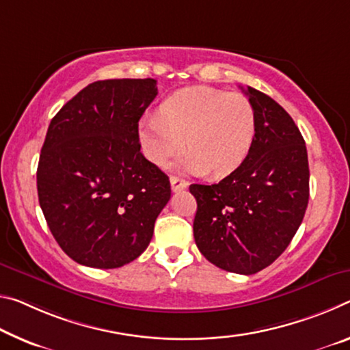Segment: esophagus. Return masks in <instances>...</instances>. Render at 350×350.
I'll use <instances>...</instances> for the list:
<instances>
[{
	"label": "esophagus",
	"mask_w": 350,
	"mask_h": 350,
	"mask_svg": "<svg viewBox=\"0 0 350 350\" xmlns=\"http://www.w3.org/2000/svg\"><path fill=\"white\" fill-rule=\"evenodd\" d=\"M170 182H171V190L173 191H182V190H185V188L188 187V182L187 180H184V179H180V177H171L170 179Z\"/></svg>",
	"instance_id": "34e87169"
}]
</instances>
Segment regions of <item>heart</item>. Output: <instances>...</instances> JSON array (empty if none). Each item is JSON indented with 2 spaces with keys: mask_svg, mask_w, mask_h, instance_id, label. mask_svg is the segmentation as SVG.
<instances>
[{
  "mask_svg": "<svg viewBox=\"0 0 350 350\" xmlns=\"http://www.w3.org/2000/svg\"><path fill=\"white\" fill-rule=\"evenodd\" d=\"M255 131V109L245 95L196 85L166 98L157 115L142 120L138 137L143 154L154 165L168 163L185 143L182 168L223 177L245 162Z\"/></svg>",
  "mask_w": 350,
  "mask_h": 350,
  "instance_id": "b5f03b06",
  "label": "heart"
}]
</instances>
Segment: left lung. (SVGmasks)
Instances as JSON below:
<instances>
[{
	"mask_svg": "<svg viewBox=\"0 0 350 350\" xmlns=\"http://www.w3.org/2000/svg\"><path fill=\"white\" fill-rule=\"evenodd\" d=\"M252 103L257 131L251 152L218 184L190 185L198 210L196 246L210 263L251 275L290 245L310 196L307 148L286 110L265 93L243 90Z\"/></svg>",
	"mask_w": 350,
	"mask_h": 350,
	"instance_id": "8db88e82",
	"label": "left lung"
}]
</instances>
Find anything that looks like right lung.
<instances>
[{"label":"right lung","mask_w":350,"mask_h":350,"mask_svg":"<svg viewBox=\"0 0 350 350\" xmlns=\"http://www.w3.org/2000/svg\"><path fill=\"white\" fill-rule=\"evenodd\" d=\"M157 81H96L49 123L38 202L62 251L90 268L131 263L148 247L171 198L170 179L140 152L138 121Z\"/></svg>","instance_id":"obj_1"}]
</instances>
